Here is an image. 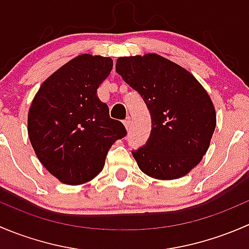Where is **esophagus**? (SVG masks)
I'll return each instance as SVG.
<instances>
[{
  "instance_id": "obj_1",
  "label": "esophagus",
  "mask_w": 249,
  "mask_h": 249,
  "mask_svg": "<svg viewBox=\"0 0 249 249\" xmlns=\"http://www.w3.org/2000/svg\"><path fill=\"white\" fill-rule=\"evenodd\" d=\"M130 123H131V119H130V117H127L126 119L124 120V125L125 127H126V130L130 129Z\"/></svg>"
}]
</instances>
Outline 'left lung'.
<instances>
[{"instance_id": "obj_1", "label": "left lung", "mask_w": 249, "mask_h": 249, "mask_svg": "<svg viewBox=\"0 0 249 249\" xmlns=\"http://www.w3.org/2000/svg\"><path fill=\"white\" fill-rule=\"evenodd\" d=\"M115 71L142 96L152 117L147 143L132 152L155 179H177L201 161L214 132L210 95L189 71L158 54L118 57Z\"/></svg>"}]
</instances>
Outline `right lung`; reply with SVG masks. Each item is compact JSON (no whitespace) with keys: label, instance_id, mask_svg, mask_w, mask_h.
I'll return each instance as SVG.
<instances>
[{"label":"right lung","instance_id":"right-lung-1","mask_svg":"<svg viewBox=\"0 0 249 249\" xmlns=\"http://www.w3.org/2000/svg\"><path fill=\"white\" fill-rule=\"evenodd\" d=\"M112 67L110 57L78 55L48 77L32 100L30 142L42 165L65 184L96 177L113 143L126 135L97 96Z\"/></svg>","mask_w":249,"mask_h":249}]
</instances>
